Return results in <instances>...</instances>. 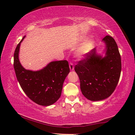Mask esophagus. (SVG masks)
Instances as JSON below:
<instances>
[{"label": "esophagus", "instance_id": "esophagus-1", "mask_svg": "<svg viewBox=\"0 0 135 135\" xmlns=\"http://www.w3.org/2000/svg\"><path fill=\"white\" fill-rule=\"evenodd\" d=\"M69 67H70V70H71V71H74V65H73V63L70 62Z\"/></svg>", "mask_w": 135, "mask_h": 135}]
</instances>
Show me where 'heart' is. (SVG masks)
<instances>
[{"instance_id":"1","label":"heart","mask_w":135,"mask_h":135,"mask_svg":"<svg viewBox=\"0 0 135 135\" xmlns=\"http://www.w3.org/2000/svg\"><path fill=\"white\" fill-rule=\"evenodd\" d=\"M95 46V40L92 38H87L80 46L77 51V56L79 58H83L92 51Z\"/></svg>"}]
</instances>
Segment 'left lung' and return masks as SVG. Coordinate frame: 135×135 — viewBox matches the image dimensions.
<instances>
[{
  "label": "left lung",
  "instance_id": "left-lung-1",
  "mask_svg": "<svg viewBox=\"0 0 135 135\" xmlns=\"http://www.w3.org/2000/svg\"><path fill=\"white\" fill-rule=\"evenodd\" d=\"M102 42L105 49L102 54L93 49L74 68L80 81L82 94L92 101L105 99L113 93L122 70L121 56L115 41L107 36Z\"/></svg>",
  "mask_w": 135,
  "mask_h": 135
}]
</instances>
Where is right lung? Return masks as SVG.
I'll return each instance as SVG.
<instances>
[{
  "mask_svg": "<svg viewBox=\"0 0 135 135\" xmlns=\"http://www.w3.org/2000/svg\"><path fill=\"white\" fill-rule=\"evenodd\" d=\"M25 37L17 45L13 55L16 76L30 99L40 105H51L61 95L63 83L70 73L68 62L65 60L52 61L39 70L26 69L19 59L20 45Z\"/></svg>",
  "mask_w": 135,
  "mask_h": 135,
  "instance_id": "add662e5",
  "label": "right lung"
}]
</instances>
